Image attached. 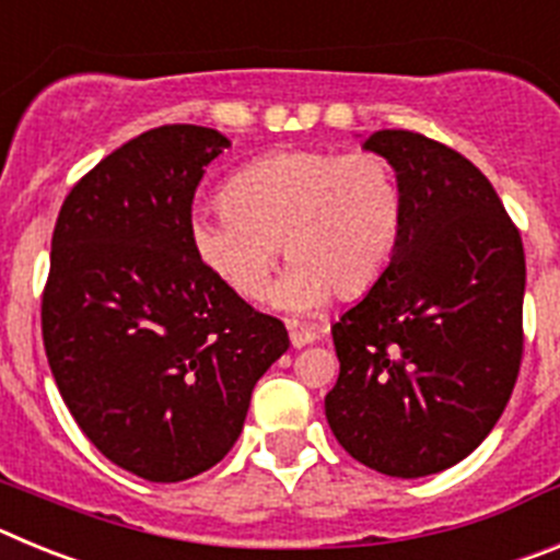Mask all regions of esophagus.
Instances as JSON below:
<instances>
[{
	"instance_id": "1",
	"label": "esophagus",
	"mask_w": 560,
	"mask_h": 560,
	"mask_svg": "<svg viewBox=\"0 0 560 560\" xmlns=\"http://www.w3.org/2000/svg\"><path fill=\"white\" fill-rule=\"evenodd\" d=\"M289 336L294 348H303V345H311V341L319 339V336H323V328H316V325H291Z\"/></svg>"
}]
</instances>
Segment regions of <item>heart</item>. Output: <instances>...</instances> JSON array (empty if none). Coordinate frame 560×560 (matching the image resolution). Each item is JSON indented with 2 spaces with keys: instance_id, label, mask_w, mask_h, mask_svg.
Instances as JSON below:
<instances>
[{
  "instance_id": "heart-1",
  "label": "heart",
  "mask_w": 560,
  "mask_h": 560,
  "mask_svg": "<svg viewBox=\"0 0 560 560\" xmlns=\"http://www.w3.org/2000/svg\"><path fill=\"white\" fill-rule=\"evenodd\" d=\"M404 230V190L384 153L285 148L237 167L224 201L190 221L196 257L221 285L257 300L283 241L285 308H311L334 291L348 300L378 283Z\"/></svg>"
}]
</instances>
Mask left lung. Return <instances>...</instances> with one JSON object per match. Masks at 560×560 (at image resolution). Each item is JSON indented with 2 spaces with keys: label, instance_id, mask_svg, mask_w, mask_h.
Masks as SVG:
<instances>
[{
  "label": "left lung",
  "instance_id": "1",
  "mask_svg": "<svg viewBox=\"0 0 560 560\" xmlns=\"http://www.w3.org/2000/svg\"><path fill=\"white\" fill-rule=\"evenodd\" d=\"M398 171L404 230L359 305L334 325L325 418L387 477L438 474L488 438L524 353V246L485 173L418 131L364 140Z\"/></svg>",
  "mask_w": 560,
  "mask_h": 560
}]
</instances>
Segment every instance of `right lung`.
Wrapping results in <instances>:
<instances>
[{"instance_id": "add662e5", "label": "right lung", "mask_w": 560, "mask_h": 560, "mask_svg": "<svg viewBox=\"0 0 560 560\" xmlns=\"http://www.w3.org/2000/svg\"><path fill=\"white\" fill-rule=\"evenodd\" d=\"M224 148L215 128H151L78 179L52 232L42 294L52 378L97 452L148 482L224 459L257 378L289 350L283 323L192 252V196Z\"/></svg>"}]
</instances>
